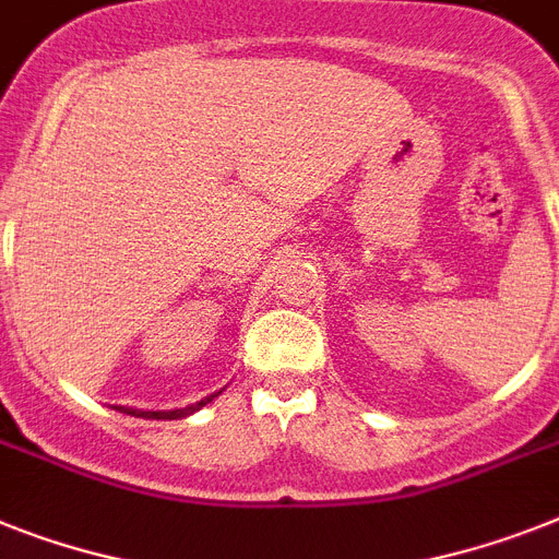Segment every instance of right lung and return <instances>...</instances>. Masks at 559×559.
<instances>
[{
	"mask_svg": "<svg viewBox=\"0 0 559 559\" xmlns=\"http://www.w3.org/2000/svg\"><path fill=\"white\" fill-rule=\"evenodd\" d=\"M223 391H216V394L205 396V400H200V403L193 405H186V408H174V412H142V408H124V405H114L117 412L122 414H131V417H142V419H182V417H191L193 412H200L202 405H207L214 396H219Z\"/></svg>",
	"mask_w": 559,
	"mask_h": 559,
	"instance_id": "obj_1",
	"label": "right lung"
}]
</instances>
